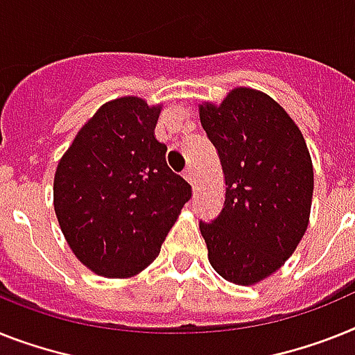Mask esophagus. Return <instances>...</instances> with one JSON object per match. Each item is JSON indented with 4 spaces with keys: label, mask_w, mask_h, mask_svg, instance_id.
<instances>
[{
    "label": "esophagus",
    "mask_w": 355,
    "mask_h": 355,
    "mask_svg": "<svg viewBox=\"0 0 355 355\" xmlns=\"http://www.w3.org/2000/svg\"><path fill=\"white\" fill-rule=\"evenodd\" d=\"M184 178H186L189 184H196V175L195 171H193V168H187L186 171H184Z\"/></svg>",
    "instance_id": "esophagus-1"
}]
</instances>
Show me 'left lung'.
<instances>
[{
    "label": "left lung",
    "instance_id": "8db88e82",
    "mask_svg": "<svg viewBox=\"0 0 355 355\" xmlns=\"http://www.w3.org/2000/svg\"><path fill=\"white\" fill-rule=\"evenodd\" d=\"M218 151L225 200L200 222L213 269L236 285H254L287 261L311 216L314 171L300 128L272 97L234 88L222 104L198 106Z\"/></svg>",
    "mask_w": 355,
    "mask_h": 355
}]
</instances>
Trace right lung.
I'll return each mask as SVG.
<instances>
[{
    "label": "right lung",
    "instance_id": "1",
    "mask_svg": "<svg viewBox=\"0 0 355 355\" xmlns=\"http://www.w3.org/2000/svg\"><path fill=\"white\" fill-rule=\"evenodd\" d=\"M162 106L139 97L103 104L79 130L53 177V209L68 245L94 272L130 278L159 256L191 198L155 139Z\"/></svg>",
    "mask_w": 355,
    "mask_h": 355
}]
</instances>
